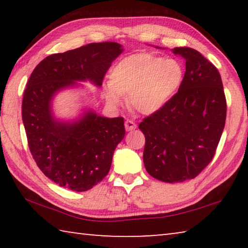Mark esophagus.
<instances>
[{
    "label": "esophagus",
    "mask_w": 248,
    "mask_h": 248,
    "mask_svg": "<svg viewBox=\"0 0 248 248\" xmlns=\"http://www.w3.org/2000/svg\"><path fill=\"white\" fill-rule=\"evenodd\" d=\"M124 128H125V130H127V131H131V130H134L137 128V124H134L132 120L127 119L124 121Z\"/></svg>",
    "instance_id": "1"
}]
</instances>
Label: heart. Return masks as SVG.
<instances>
[{
  "label": "heart",
  "instance_id": "1",
  "mask_svg": "<svg viewBox=\"0 0 248 248\" xmlns=\"http://www.w3.org/2000/svg\"><path fill=\"white\" fill-rule=\"evenodd\" d=\"M184 78V68L173 58L163 59L151 53H136L120 60L110 71L104 87L107 103L119 107L123 96L143 115H152L177 93Z\"/></svg>",
  "mask_w": 248,
  "mask_h": 248
}]
</instances>
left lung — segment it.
<instances>
[{
  "label": "left lung",
  "instance_id": "left-lung-1",
  "mask_svg": "<svg viewBox=\"0 0 248 248\" xmlns=\"http://www.w3.org/2000/svg\"><path fill=\"white\" fill-rule=\"evenodd\" d=\"M186 61L182 85L161 110L143 119V162L152 177L165 183L195 178L215 156L226 118L219 71L195 49H171Z\"/></svg>",
  "mask_w": 248,
  "mask_h": 248
}]
</instances>
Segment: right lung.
I'll list each match as a JSON object with an SVG mask.
<instances>
[{"label": "right lung", "instance_id": "1", "mask_svg": "<svg viewBox=\"0 0 248 248\" xmlns=\"http://www.w3.org/2000/svg\"><path fill=\"white\" fill-rule=\"evenodd\" d=\"M123 46L106 41L54 53L36 66L27 82L22 117L28 146L40 170L59 186L86 191L105 178L116 146L124 138L123 117L106 118L93 109L78 119H57L52 100L59 92L89 81L100 87Z\"/></svg>", "mask_w": 248, "mask_h": 248}]
</instances>
